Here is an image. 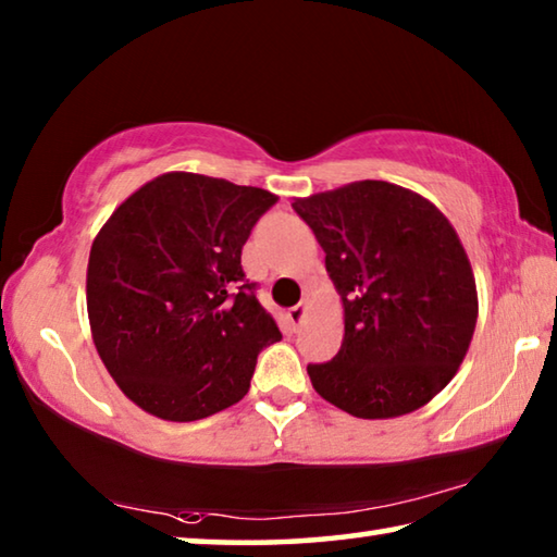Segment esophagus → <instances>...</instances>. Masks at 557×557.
Here are the masks:
<instances>
[{
  "label": "esophagus",
  "instance_id": "1",
  "mask_svg": "<svg viewBox=\"0 0 557 557\" xmlns=\"http://www.w3.org/2000/svg\"><path fill=\"white\" fill-rule=\"evenodd\" d=\"M305 305H297V307H292L289 312H287V322H289V326L292 329H297L299 324H301V319H305Z\"/></svg>",
  "mask_w": 557,
  "mask_h": 557
}]
</instances>
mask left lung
I'll list each match as a JSON object with an SVG mask.
<instances>
[{
	"label": "left lung",
	"mask_w": 557,
	"mask_h": 557,
	"mask_svg": "<svg viewBox=\"0 0 557 557\" xmlns=\"http://www.w3.org/2000/svg\"><path fill=\"white\" fill-rule=\"evenodd\" d=\"M344 299V344L309 363L314 391L354 418H398L430 403L465 361L476 285L455 228L420 194L356 182L297 199Z\"/></svg>",
	"instance_id": "obj_1"
}]
</instances>
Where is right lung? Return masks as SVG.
Segmentation results:
<instances>
[{"label":"right lung","instance_id":"1","mask_svg":"<svg viewBox=\"0 0 557 557\" xmlns=\"http://www.w3.org/2000/svg\"><path fill=\"white\" fill-rule=\"evenodd\" d=\"M277 196L172 172L102 225L88 260L92 342L120 391L172 422L209 418L250 388L258 354L282 338L240 252Z\"/></svg>","mask_w":557,"mask_h":557}]
</instances>
